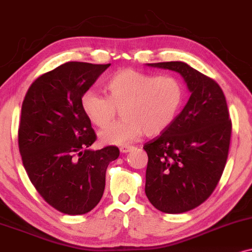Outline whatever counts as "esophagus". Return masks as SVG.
I'll list each match as a JSON object with an SVG mask.
<instances>
[{"mask_svg":"<svg viewBox=\"0 0 252 252\" xmlns=\"http://www.w3.org/2000/svg\"><path fill=\"white\" fill-rule=\"evenodd\" d=\"M131 149H132L131 145H122V147L120 148V151L122 154H126V153H129V151Z\"/></svg>","mask_w":252,"mask_h":252,"instance_id":"obj_1","label":"esophagus"}]
</instances>
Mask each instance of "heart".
Here are the masks:
<instances>
[{"label": "heart", "mask_w": 252, "mask_h": 252, "mask_svg": "<svg viewBox=\"0 0 252 252\" xmlns=\"http://www.w3.org/2000/svg\"><path fill=\"white\" fill-rule=\"evenodd\" d=\"M105 88L109 97L93 90H87L81 97L82 110L98 128L107 126L117 109L124 108V120L99 132V141L104 144H129L142 132L159 135L175 120L184 98V87L178 78L134 69L116 72Z\"/></svg>", "instance_id": "b5f03b06"}]
</instances>
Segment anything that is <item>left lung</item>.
<instances>
[{"label":"left lung","mask_w":252,"mask_h":252,"mask_svg":"<svg viewBox=\"0 0 252 252\" xmlns=\"http://www.w3.org/2000/svg\"><path fill=\"white\" fill-rule=\"evenodd\" d=\"M147 65L178 72L191 94L170 126L143 147L148 199L162 213H186L209 198L223 174L231 137L226 99L216 82L187 63Z\"/></svg>","instance_id":"8db88e82"}]
</instances>
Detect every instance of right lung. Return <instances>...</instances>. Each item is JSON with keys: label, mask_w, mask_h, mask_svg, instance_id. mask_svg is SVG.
<instances>
[{"label": "right lung", "mask_w": 252, "mask_h": 252, "mask_svg": "<svg viewBox=\"0 0 252 252\" xmlns=\"http://www.w3.org/2000/svg\"><path fill=\"white\" fill-rule=\"evenodd\" d=\"M110 64L66 62L30 86L22 103L19 148L30 181L45 202L63 214L83 215L101 201L109 163L117 147L90 149L96 141L81 108Z\"/></svg>", "instance_id": "1"}]
</instances>
